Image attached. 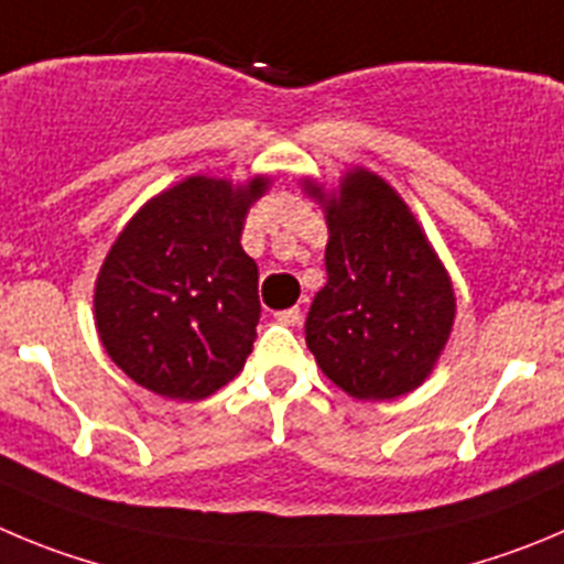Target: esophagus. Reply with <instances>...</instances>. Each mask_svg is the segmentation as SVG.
<instances>
[{
	"instance_id": "esophagus-1",
	"label": "esophagus",
	"mask_w": 564,
	"mask_h": 564,
	"mask_svg": "<svg viewBox=\"0 0 564 564\" xmlns=\"http://www.w3.org/2000/svg\"><path fill=\"white\" fill-rule=\"evenodd\" d=\"M275 319L281 325H300V319H303V312H300V306L283 308V312L275 314Z\"/></svg>"
}]
</instances>
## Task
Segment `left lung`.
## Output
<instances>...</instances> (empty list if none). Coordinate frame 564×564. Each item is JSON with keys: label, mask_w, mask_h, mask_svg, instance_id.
<instances>
[{"label": "left lung", "mask_w": 564, "mask_h": 564, "mask_svg": "<svg viewBox=\"0 0 564 564\" xmlns=\"http://www.w3.org/2000/svg\"><path fill=\"white\" fill-rule=\"evenodd\" d=\"M328 281L314 294L306 345L359 401H392L423 383L454 325V289L403 199L354 172L328 203Z\"/></svg>", "instance_id": "left-lung-1"}]
</instances>
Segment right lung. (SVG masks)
<instances>
[{"label":"right lung","instance_id":"1","mask_svg":"<svg viewBox=\"0 0 564 564\" xmlns=\"http://www.w3.org/2000/svg\"><path fill=\"white\" fill-rule=\"evenodd\" d=\"M264 186L188 177L147 203L110 247L94 294L99 339L150 392L208 398L252 354L261 303L241 230Z\"/></svg>","mask_w":564,"mask_h":564}]
</instances>
